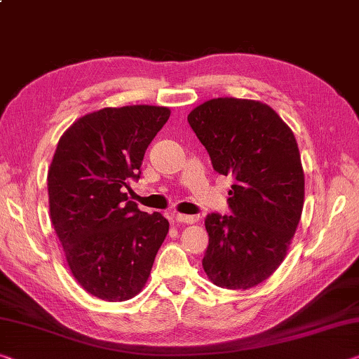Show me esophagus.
Masks as SVG:
<instances>
[{
    "label": "esophagus",
    "mask_w": 359,
    "mask_h": 359,
    "mask_svg": "<svg viewBox=\"0 0 359 359\" xmlns=\"http://www.w3.org/2000/svg\"><path fill=\"white\" fill-rule=\"evenodd\" d=\"M174 219H175V222H179V224H187V225H191L196 222V217H193V215H185V214H179V212L174 215Z\"/></svg>",
    "instance_id": "1"
}]
</instances>
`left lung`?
Masks as SVG:
<instances>
[{
    "label": "left lung",
    "mask_w": 359,
    "mask_h": 359,
    "mask_svg": "<svg viewBox=\"0 0 359 359\" xmlns=\"http://www.w3.org/2000/svg\"><path fill=\"white\" fill-rule=\"evenodd\" d=\"M189 123L212 168L231 175L233 215L209 214L203 269L215 286L249 289L283 264L304 209L305 175L292 129L259 100L219 97L193 108Z\"/></svg>",
    "instance_id": "obj_1"
}]
</instances>
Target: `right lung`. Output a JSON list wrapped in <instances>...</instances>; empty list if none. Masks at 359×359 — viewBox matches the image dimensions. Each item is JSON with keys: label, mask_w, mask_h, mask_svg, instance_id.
<instances>
[{"label": "right lung", "mask_w": 359, "mask_h": 359, "mask_svg": "<svg viewBox=\"0 0 359 359\" xmlns=\"http://www.w3.org/2000/svg\"><path fill=\"white\" fill-rule=\"evenodd\" d=\"M170 116L168 107H107L78 118L57 144L48 170L49 214L79 286L124 302L149 281L169 231L159 212H142L124 187L140 177L147 147Z\"/></svg>", "instance_id": "add662e5"}]
</instances>
